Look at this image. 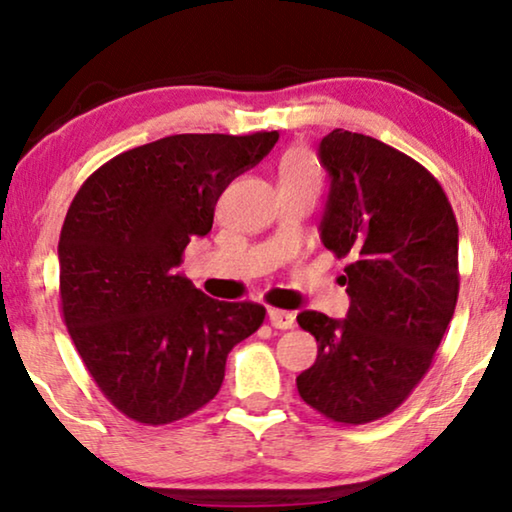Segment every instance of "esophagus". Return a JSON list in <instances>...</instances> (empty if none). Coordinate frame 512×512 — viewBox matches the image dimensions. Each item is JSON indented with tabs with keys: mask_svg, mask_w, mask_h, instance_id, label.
I'll return each instance as SVG.
<instances>
[{
	"mask_svg": "<svg viewBox=\"0 0 512 512\" xmlns=\"http://www.w3.org/2000/svg\"><path fill=\"white\" fill-rule=\"evenodd\" d=\"M268 317H270V324L275 328H282V331H286V328H293V321H296V317H293V312H286V310H268Z\"/></svg>",
	"mask_w": 512,
	"mask_h": 512,
	"instance_id": "1",
	"label": "esophagus"
}]
</instances>
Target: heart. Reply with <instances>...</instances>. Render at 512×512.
Wrapping results in <instances>:
<instances>
[{"label":"heart","instance_id":"1","mask_svg":"<svg viewBox=\"0 0 512 512\" xmlns=\"http://www.w3.org/2000/svg\"><path fill=\"white\" fill-rule=\"evenodd\" d=\"M279 184H312L319 186V170L312 153L303 146H293L279 160Z\"/></svg>","mask_w":512,"mask_h":512}]
</instances>
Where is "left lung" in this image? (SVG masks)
<instances>
[{
    "mask_svg": "<svg viewBox=\"0 0 512 512\" xmlns=\"http://www.w3.org/2000/svg\"><path fill=\"white\" fill-rule=\"evenodd\" d=\"M331 177L321 242L347 258V319L305 310L317 361L296 377L303 401L333 422L394 412L429 373L459 296V228L443 186L394 146L349 130L321 139Z\"/></svg>",
    "mask_w": 512,
    "mask_h": 512,
    "instance_id": "left-lung-1",
    "label": "left lung"
}]
</instances>
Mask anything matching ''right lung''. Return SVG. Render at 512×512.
Listing matches in <instances>:
<instances>
[{"label":"right lung","instance_id":"obj_1","mask_svg":"<svg viewBox=\"0 0 512 512\" xmlns=\"http://www.w3.org/2000/svg\"><path fill=\"white\" fill-rule=\"evenodd\" d=\"M279 132L172 135L111 158L62 223L60 305L76 352L111 405L139 424L193 415L219 394L228 352L265 307L223 303L177 275L191 237L212 230L230 181Z\"/></svg>","mask_w":512,"mask_h":512}]
</instances>
